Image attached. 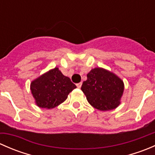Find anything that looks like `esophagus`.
<instances>
[{"instance_id": "obj_1", "label": "esophagus", "mask_w": 155, "mask_h": 155, "mask_svg": "<svg viewBox=\"0 0 155 155\" xmlns=\"http://www.w3.org/2000/svg\"><path fill=\"white\" fill-rule=\"evenodd\" d=\"M76 86H77V87H79V88H80L81 86H82V82H79V83L76 84Z\"/></svg>"}]
</instances>
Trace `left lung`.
I'll return each instance as SVG.
<instances>
[{"label": "left lung", "mask_w": 155, "mask_h": 155, "mask_svg": "<svg viewBox=\"0 0 155 155\" xmlns=\"http://www.w3.org/2000/svg\"><path fill=\"white\" fill-rule=\"evenodd\" d=\"M81 89L92 107L98 110L108 111L120 105L124 84L112 72L95 68L87 74V80L84 81Z\"/></svg>", "instance_id": "obj_1"}]
</instances>
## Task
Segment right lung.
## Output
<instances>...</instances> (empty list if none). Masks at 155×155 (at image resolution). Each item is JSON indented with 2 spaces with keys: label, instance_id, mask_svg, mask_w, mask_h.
Segmentation results:
<instances>
[{
  "label": "right lung",
  "instance_id": "obj_1",
  "mask_svg": "<svg viewBox=\"0 0 155 155\" xmlns=\"http://www.w3.org/2000/svg\"><path fill=\"white\" fill-rule=\"evenodd\" d=\"M31 91L37 107L53 109L64 102L76 86L58 68L49 70L31 83Z\"/></svg>",
  "mask_w": 155,
  "mask_h": 155
}]
</instances>
